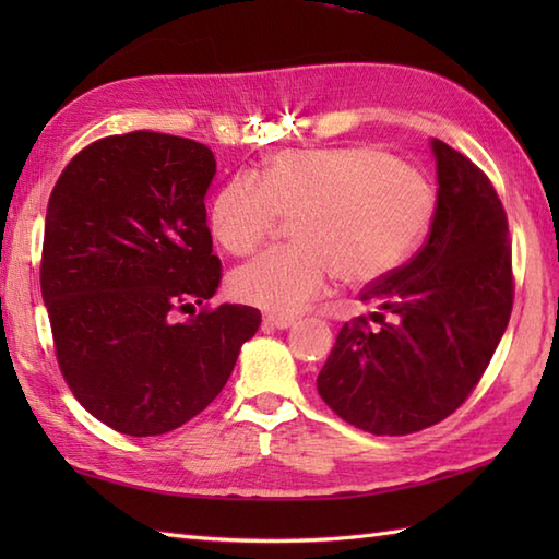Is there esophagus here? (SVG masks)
Masks as SVG:
<instances>
[{"mask_svg": "<svg viewBox=\"0 0 559 559\" xmlns=\"http://www.w3.org/2000/svg\"><path fill=\"white\" fill-rule=\"evenodd\" d=\"M295 324L293 317H276V314H266L264 317V326L266 329H290Z\"/></svg>", "mask_w": 559, "mask_h": 559, "instance_id": "34e87169", "label": "esophagus"}]
</instances>
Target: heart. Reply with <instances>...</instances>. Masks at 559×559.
I'll return each instance as SVG.
<instances>
[{
    "label": "heart",
    "instance_id": "obj_1",
    "mask_svg": "<svg viewBox=\"0 0 559 559\" xmlns=\"http://www.w3.org/2000/svg\"><path fill=\"white\" fill-rule=\"evenodd\" d=\"M295 216L293 247L269 249L235 271L237 300L293 317L341 276L370 286L406 261L435 216L430 180L372 146L290 148L261 180L233 177L209 209V225L230 254L245 257Z\"/></svg>",
    "mask_w": 559,
    "mask_h": 559
}]
</instances>
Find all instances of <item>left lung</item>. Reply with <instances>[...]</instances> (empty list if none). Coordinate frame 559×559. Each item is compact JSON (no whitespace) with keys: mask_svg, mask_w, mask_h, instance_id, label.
<instances>
[{"mask_svg":"<svg viewBox=\"0 0 559 559\" xmlns=\"http://www.w3.org/2000/svg\"><path fill=\"white\" fill-rule=\"evenodd\" d=\"M432 153L439 189L430 235L408 264L360 293L377 310L343 324L317 377L326 406L372 435H411L454 413L488 370L512 314L502 201L463 153L439 139Z\"/></svg>","mask_w":559,"mask_h":559,"instance_id":"1","label":"left lung"}]
</instances>
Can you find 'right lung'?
Masks as SVG:
<instances>
[{
	"label": "right lung",
	"mask_w": 559,
	"mask_h": 559,
	"mask_svg": "<svg viewBox=\"0 0 559 559\" xmlns=\"http://www.w3.org/2000/svg\"><path fill=\"white\" fill-rule=\"evenodd\" d=\"M213 175L209 146L139 129L79 151L47 201L40 290L59 370L122 435L192 420L261 324L247 305L193 312L223 276L204 206Z\"/></svg>",
	"instance_id": "1"
}]
</instances>
